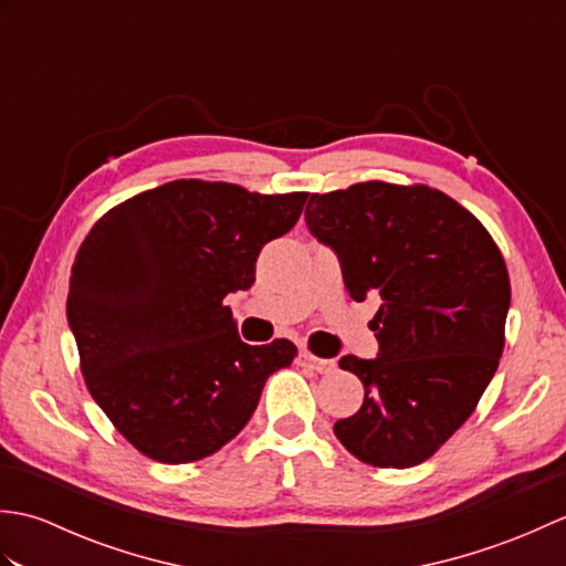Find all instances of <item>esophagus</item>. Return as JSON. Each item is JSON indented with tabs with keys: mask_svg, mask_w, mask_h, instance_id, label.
<instances>
[{
	"mask_svg": "<svg viewBox=\"0 0 566 566\" xmlns=\"http://www.w3.org/2000/svg\"><path fill=\"white\" fill-rule=\"evenodd\" d=\"M296 359H298V365L314 369V371H318V375H328V371L335 369V359H323V357H316L306 350L298 353Z\"/></svg>",
	"mask_w": 566,
	"mask_h": 566,
	"instance_id": "1",
	"label": "esophagus"
}]
</instances>
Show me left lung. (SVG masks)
<instances>
[{
	"label": "left lung",
	"mask_w": 566,
	"mask_h": 566,
	"mask_svg": "<svg viewBox=\"0 0 566 566\" xmlns=\"http://www.w3.org/2000/svg\"><path fill=\"white\" fill-rule=\"evenodd\" d=\"M304 219L338 258L347 294L381 302L369 323L377 357H340L365 401L333 432L365 464H420L496 375L511 306L501 250L464 207L423 185L311 195Z\"/></svg>",
	"instance_id": "1"
}]
</instances>
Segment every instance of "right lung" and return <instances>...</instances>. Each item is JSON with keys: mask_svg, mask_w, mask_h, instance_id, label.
Instances as JSON below:
<instances>
[{"mask_svg": "<svg viewBox=\"0 0 566 566\" xmlns=\"http://www.w3.org/2000/svg\"><path fill=\"white\" fill-rule=\"evenodd\" d=\"M308 195L177 179L118 203L72 264L67 323L92 399L150 460L221 450L255 413L290 340L248 345L223 298L255 282L264 243L292 231Z\"/></svg>", "mask_w": 566, "mask_h": 566, "instance_id": "1", "label": "right lung"}]
</instances>
